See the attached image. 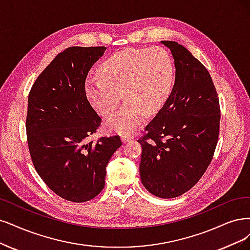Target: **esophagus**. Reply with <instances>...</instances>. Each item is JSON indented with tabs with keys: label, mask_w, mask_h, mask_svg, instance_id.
<instances>
[{
	"label": "esophagus",
	"mask_w": 250,
	"mask_h": 250,
	"mask_svg": "<svg viewBox=\"0 0 250 250\" xmlns=\"http://www.w3.org/2000/svg\"><path fill=\"white\" fill-rule=\"evenodd\" d=\"M122 140L124 143H128L133 141V137L131 135H123L122 136Z\"/></svg>",
	"instance_id": "34e87169"
}]
</instances>
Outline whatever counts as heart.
Listing matches in <instances>:
<instances>
[{
    "label": "heart",
    "mask_w": 250,
    "mask_h": 250,
    "mask_svg": "<svg viewBox=\"0 0 250 250\" xmlns=\"http://www.w3.org/2000/svg\"><path fill=\"white\" fill-rule=\"evenodd\" d=\"M174 69L169 53L163 48H128L116 52L101 63L99 78L86 80V96L98 112L112 116L122 102L125 104L105 125L120 135L139 128L145 113L154 114L167 102L173 86Z\"/></svg>",
    "instance_id": "b5f03b06"
}]
</instances>
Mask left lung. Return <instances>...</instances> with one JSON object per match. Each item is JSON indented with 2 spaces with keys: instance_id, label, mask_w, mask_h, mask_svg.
I'll list each match as a JSON object with an SVG mask.
<instances>
[{
  "instance_id": "1",
  "label": "left lung",
  "mask_w": 250,
  "mask_h": 250,
  "mask_svg": "<svg viewBox=\"0 0 250 250\" xmlns=\"http://www.w3.org/2000/svg\"><path fill=\"white\" fill-rule=\"evenodd\" d=\"M171 50L175 82L165 105L144 127L140 177L162 199L189 190L210 165L219 135L220 107L208 70L184 46L162 41Z\"/></svg>"
}]
</instances>
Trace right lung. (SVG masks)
<instances>
[{
	"label": "right lung",
	"instance_id": "right-lung-1",
	"mask_svg": "<svg viewBox=\"0 0 250 250\" xmlns=\"http://www.w3.org/2000/svg\"><path fill=\"white\" fill-rule=\"evenodd\" d=\"M105 46H73L59 53L33 84L26 139L39 176L61 198L82 203L105 187L106 166L122 146L119 136L87 142L102 119L86 98L85 80Z\"/></svg>",
	"mask_w": 250,
	"mask_h": 250
}]
</instances>
